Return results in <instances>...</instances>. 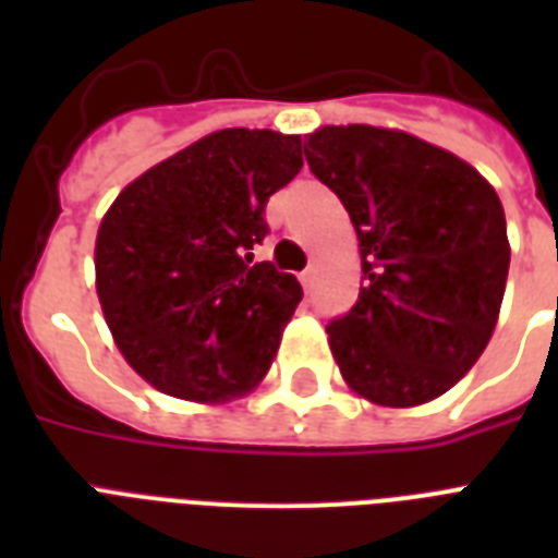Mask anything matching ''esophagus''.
Returning a JSON list of instances; mask_svg holds the SVG:
<instances>
[{
	"mask_svg": "<svg viewBox=\"0 0 558 558\" xmlns=\"http://www.w3.org/2000/svg\"><path fill=\"white\" fill-rule=\"evenodd\" d=\"M313 283H315V271H313V269H304V271H301V287H304V289H313Z\"/></svg>",
	"mask_w": 558,
	"mask_h": 558,
	"instance_id": "34e87169",
	"label": "esophagus"
}]
</instances>
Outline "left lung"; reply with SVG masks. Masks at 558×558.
<instances>
[{"label":"left lung","mask_w":558,"mask_h":558,"mask_svg":"<svg viewBox=\"0 0 558 558\" xmlns=\"http://www.w3.org/2000/svg\"><path fill=\"white\" fill-rule=\"evenodd\" d=\"M304 142L362 252L359 301L327 324L341 376L379 405L440 397L498 322L510 271L498 193L458 156L397 130L324 126Z\"/></svg>","instance_id":"obj_1"}]
</instances>
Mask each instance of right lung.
<instances>
[{
    "mask_svg": "<svg viewBox=\"0 0 558 558\" xmlns=\"http://www.w3.org/2000/svg\"><path fill=\"white\" fill-rule=\"evenodd\" d=\"M301 168V135L219 130L118 193L95 243L98 298L153 388L219 402L266 376L304 292L252 248L269 196Z\"/></svg>",
    "mask_w": 558,
    "mask_h": 558,
    "instance_id": "1",
    "label": "right lung"
}]
</instances>
